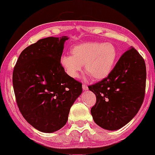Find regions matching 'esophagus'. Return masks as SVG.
Masks as SVG:
<instances>
[{
    "instance_id": "esophagus-1",
    "label": "esophagus",
    "mask_w": 155,
    "mask_h": 155,
    "mask_svg": "<svg viewBox=\"0 0 155 155\" xmlns=\"http://www.w3.org/2000/svg\"><path fill=\"white\" fill-rule=\"evenodd\" d=\"M82 88H83L84 91H86V90H87V88H88V87H87V84H83V85H82Z\"/></svg>"
}]
</instances>
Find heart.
<instances>
[{
	"instance_id": "obj_1",
	"label": "heart",
	"mask_w": 155,
	"mask_h": 155,
	"mask_svg": "<svg viewBox=\"0 0 155 155\" xmlns=\"http://www.w3.org/2000/svg\"><path fill=\"white\" fill-rule=\"evenodd\" d=\"M71 54H64L60 64L68 76L76 78L83 69L94 80H102L110 74L115 64L117 51L115 46L106 42H85L74 46Z\"/></svg>"
}]
</instances>
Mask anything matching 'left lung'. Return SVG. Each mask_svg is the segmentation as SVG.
I'll list each match as a JSON object with an SVG mask.
<instances>
[{
  "label": "left lung",
  "mask_w": 155,
  "mask_h": 155,
  "mask_svg": "<svg viewBox=\"0 0 155 155\" xmlns=\"http://www.w3.org/2000/svg\"><path fill=\"white\" fill-rule=\"evenodd\" d=\"M145 87V62L131 48L120 56L107 78L88 86L96 95L91 110L95 123L110 130L124 127L142 105Z\"/></svg>",
  "instance_id": "8db88e82"
}]
</instances>
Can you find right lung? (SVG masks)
<instances>
[{"mask_svg": "<svg viewBox=\"0 0 155 155\" xmlns=\"http://www.w3.org/2000/svg\"><path fill=\"white\" fill-rule=\"evenodd\" d=\"M67 37L43 38L21 53L13 71V87L23 117L37 130L54 132L67 123L82 84L60 64Z\"/></svg>", "mask_w": 155, "mask_h": 155, "instance_id": "add662e5", "label": "right lung"}]
</instances>
